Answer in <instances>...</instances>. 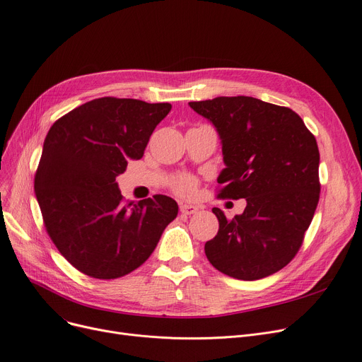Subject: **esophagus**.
Returning a JSON list of instances; mask_svg holds the SVG:
<instances>
[{
    "label": "esophagus",
    "mask_w": 362,
    "mask_h": 362,
    "mask_svg": "<svg viewBox=\"0 0 362 362\" xmlns=\"http://www.w3.org/2000/svg\"><path fill=\"white\" fill-rule=\"evenodd\" d=\"M198 210H199L198 206L191 205V204H182V205H180V211H182L183 214H187V216L197 214V213H198Z\"/></svg>",
    "instance_id": "1"
}]
</instances>
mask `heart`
I'll return each instance as SVG.
<instances>
[{
  "mask_svg": "<svg viewBox=\"0 0 362 362\" xmlns=\"http://www.w3.org/2000/svg\"><path fill=\"white\" fill-rule=\"evenodd\" d=\"M175 191L182 197H192L197 191V180L189 175H180L175 180Z\"/></svg>",
  "mask_w": 362,
  "mask_h": 362,
  "instance_id": "obj_1",
  "label": "heart"
}]
</instances>
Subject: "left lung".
<instances>
[{
  "instance_id": "1",
  "label": "left lung",
  "mask_w": 362,
  "mask_h": 362,
  "mask_svg": "<svg viewBox=\"0 0 362 362\" xmlns=\"http://www.w3.org/2000/svg\"><path fill=\"white\" fill-rule=\"evenodd\" d=\"M220 138L224 168L221 198H245L242 214L227 220L205 255L218 272L258 280L277 273L296 255L320 198V152L295 111L252 97L189 103Z\"/></svg>"
}]
</instances>
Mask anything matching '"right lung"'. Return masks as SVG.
I'll return each instance as SVG.
<instances>
[{
  "mask_svg": "<svg viewBox=\"0 0 362 362\" xmlns=\"http://www.w3.org/2000/svg\"><path fill=\"white\" fill-rule=\"evenodd\" d=\"M168 103L92 100L57 120L44 141L35 195L47 232L74 269L95 279H117L142 265L177 202L165 195L123 201L116 177L141 160Z\"/></svg>",
  "mask_w": 362,
  "mask_h": 362,
  "instance_id": "obj_1",
  "label": "right lung"
}]
</instances>
